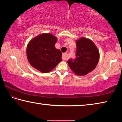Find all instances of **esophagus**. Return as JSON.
Returning a JSON list of instances; mask_svg holds the SVG:
<instances>
[{"instance_id": "1", "label": "esophagus", "mask_w": 122, "mask_h": 122, "mask_svg": "<svg viewBox=\"0 0 122 122\" xmlns=\"http://www.w3.org/2000/svg\"><path fill=\"white\" fill-rule=\"evenodd\" d=\"M68 59V56H67V54L66 53H63L62 59L63 60H67Z\"/></svg>"}]
</instances>
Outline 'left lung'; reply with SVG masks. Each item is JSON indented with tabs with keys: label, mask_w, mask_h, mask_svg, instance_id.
Listing matches in <instances>:
<instances>
[{
	"label": "left lung",
	"mask_w": 122,
	"mask_h": 122,
	"mask_svg": "<svg viewBox=\"0 0 122 122\" xmlns=\"http://www.w3.org/2000/svg\"><path fill=\"white\" fill-rule=\"evenodd\" d=\"M76 59L68 61L70 68L76 75L84 76L95 69L100 59V52L90 39L81 37L76 40Z\"/></svg>",
	"instance_id": "1"
}]
</instances>
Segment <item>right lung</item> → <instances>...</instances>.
Returning <instances> with one entry per match:
<instances>
[{"mask_svg": "<svg viewBox=\"0 0 122 122\" xmlns=\"http://www.w3.org/2000/svg\"><path fill=\"white\" fill-rule=\"evenodd\" d=\"M57 38L51 33H42L29 41L26 55L30 65L41 73H47L62 60V53L55 48Z\"/></svg>", "mask_w": 122, "mask_h": 122, "instance_id": "1", "label": "right lung"}]
</instances>
